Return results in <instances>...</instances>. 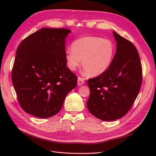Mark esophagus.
<instances>
[{"mask_svg": "<svg viewBox=\"0 0 156 156\" xmlns=\"http://www.w3.org/2000/svg\"><path fill=\"white\" fill-rule=\"evenodd\" d=\"M84 84V81L83 80V79H82L81 77H78L77 79V85L78 86H81L83 84Z\"/></svg>", "mask_w": 156, "mask_h": 156, "instance_id": "obj_1", "label": "esophagus"}]
</instances>
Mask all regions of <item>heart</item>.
Returning a JSON list of instances; mask_svg holds the SVG:
<instances>
[{"instance_id": "heart-1", "label": "heart", "mask_w": 156, "mask_h": 156, "mask_svg": "<svg viewBox=\"0 0 156 156\" xmlns=\"http://www.w3.org/2000/svg\"><path fill=\"white\" fill-rule=\"evenodd\" d=\"M115 45L108 39L97 36H84L75 40L72 49L66 51L69 69L74 71L81 63L84 72L92 77L105 73L115 55Z\"/></svg>"}]
</instances>
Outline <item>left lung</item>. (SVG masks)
Listing matches in <instances>:
<instances>
[{
  "instance_id": "8db88e82",
  "label": "left lung",
  "mask_w": 156,
  "mask_h": 156,
  "mask_svg": "<svg viewBox=\"0 0 156 156\" xmlns=\"http://www.w3.org/2000/svg\"><path fill=\"white\" fill-rule=\"evenodd\" d=\"M116 51L105 73L88 79L90 112L103 121L125 116L137 97L143 75L139 55L131 41L113 31Z\"/></svg>"
}]
</instances>
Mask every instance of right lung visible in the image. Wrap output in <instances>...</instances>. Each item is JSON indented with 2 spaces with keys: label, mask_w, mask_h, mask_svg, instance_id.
I'll return each instance as SVG.
<instances>
[{
  "label": "right lung",
  "mask_w": 156,
  "mask_h": 156,
  "mask_svg": "<svg viewBox=\"0 0 156 156\" xmlns=\"http://www.w3.org/2000/svg\"><path fill=\"white\" fill-rule=\"evenodd\" d=\"M66 29L42 28L19 45L12 80L19 103L26 112L46 119L60 111L77 77L66 66Z\"/></svg>",
  "instance_id": "obj_1"
}]
</instances>
